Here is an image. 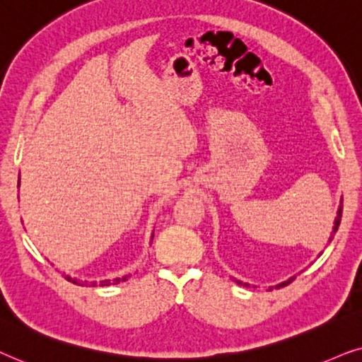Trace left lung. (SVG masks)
<instances>
[{
    "label": "left lung",
    "instance_id": "8db88e82",
    "mask_svg": "<svg viewBox=\"0 0 362 362\" xmlns=\"http://www.w3.org/2000/svg\"><path fill=\"white\" fill-rule=\"evenodd\" d=\"M341 215H343V202H341V205H339V210H338V216H336V221H334V228H332V233H336V231H338V226H339V223H341ZM329 242H331V238H329ZM293 279H295V276L293 278H290L288 279V281H285V283H281V285L279 286H286V285H290V283L293 281ZM240 285H242V281H238ZM278 286V288H279Z\"/></svg>",
    "mask_w": 362,
    "mask_h": 362
}]
</instances>
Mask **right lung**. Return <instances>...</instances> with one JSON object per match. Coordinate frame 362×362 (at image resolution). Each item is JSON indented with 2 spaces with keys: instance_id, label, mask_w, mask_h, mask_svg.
<instances>
[{
  "instance_id": "1",
  "label": "right lung",
  "mask_w": 362,
  "mask_h": 362,
  "mask_svg": "<svg viewBox=\"0 0 362 362\" xmlns=\"http://www.w3.org/2000/svg\"><path fill=\"white\" fill-rule=\"evenodd\" d=\"M62 276H64L67 281H71V283H74V285H79V286H84V285H88V281L86 283H83V281H77V279H74V278H71V276H66V274H62ZM125 279H127V276H124V278H115L114 281H110V279H105V281H99V286H109V285H117V283H120V281H125ZM93 286H95V283H93Z\"/></svg>"
}]
</instances>
